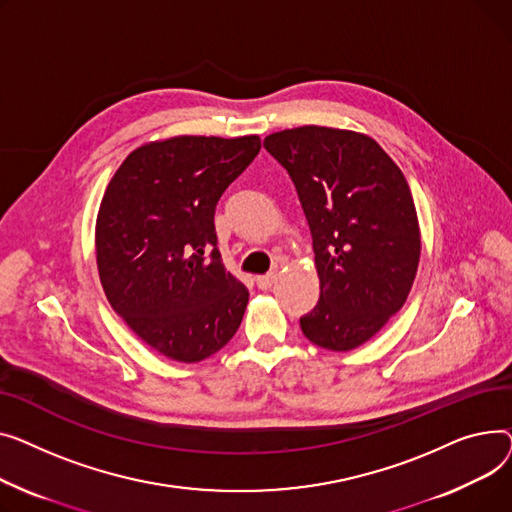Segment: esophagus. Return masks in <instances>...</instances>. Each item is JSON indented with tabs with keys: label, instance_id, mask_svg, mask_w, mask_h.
<instances>
[{
	"label": "esophagus",
	"instance_id": "34e87169",
	"mask_svg": "<svg viewBox=\"0 0 512 512\" xmlns=\"http://www.w3.org/2000/svg\"><path fill=\"white\" fill-rule=\"evenodd\" d=\"M275 281H277V273H266V275L256 277V285H258L260 289H270V287L275 285Z\"/></svg>",
	"mask_w": 512,
	"mask_h": 512
}]
</instances>
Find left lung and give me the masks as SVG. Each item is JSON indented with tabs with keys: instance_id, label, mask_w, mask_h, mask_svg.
<instances>
[{
	"instance_id": "8db88e82",
	"label": "left lung",
	"mask_w": 512,
	"mask_h": 512,
	"mask_svg": "<svg viewBox=\"0 0 512 512\" xmlns=\"http://www.w3.org/2000/svg\"><path fill=\"white\" fill-rule=\"evenodd\" d=\"M306 213L320 277L316 308L299 318L318 347L349 351L395 316L419 262V227L401 169L370 136L304 126L264 138Z\"/></svg>"
}]
</instances>
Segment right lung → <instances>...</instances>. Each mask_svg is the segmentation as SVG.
I'll return each instance as SVG.
<instances>
[{
  "instance_id": "obj_1",
  "label": "right lung",
  "mask_w": 512,
  "mask_h": 512,
  "mask_svg": "<svg viewBox=\"0 0 512 512\" xmlns=\"http://www.w3.org/2000/svg\"><path fill=\"white\" fill-rule=\"evenodd\" d=\"M260 153L258 136H177L136 148L97 217V264L111 308L175 362L223 349L248 289L223 264L215 208Z\"/></svg>"
}]
</instances>
